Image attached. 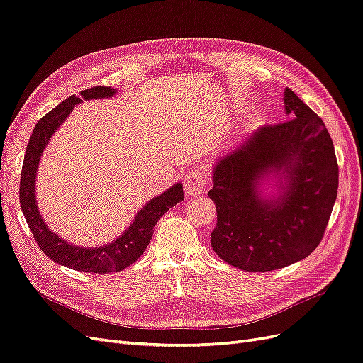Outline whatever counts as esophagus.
<instances>
[{"mask_svg":"<svg viewBox=\"0 0 363 363\" xmlns=\"http://www.w3.org/2000/svg\"><path fill=\"white\" fill-rule=\"evenodd\" d=\"M206 186H208V179H206V174L199 169L194 168L188 172L184 177V194L186 197H195V195H200L204 192Z\"/></svg>","mask_w":363,"mask_h":363,"instance_id":"1","label":"esophagus"}]
</instances>
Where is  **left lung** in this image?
<instances>
[{"mask_svg": "<svg viewBox=\"0 0 363 363\" xmlns=\"http://www.w3.org/2000/svg\"><path fill=\"white\" fill-rule=\"evenodd\" d=\"M286 122L262 126L213 166L211 200L217 206L212 249L246 272L278 270L315 250L337 197L339 166L320 117L290 88ZM277 180L275 198L260 194Z\"/></svg>", "mask_w": 363, "mask_h": 363, "instance_id": "left-lung-1", "label": "left lung"}]
</instances>
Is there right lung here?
Instances as JSON below:
<instances>
[{
    "instance_id": "right-lung-1",
    "label": "right lung",
    "mask_w": 363,
    "mask_h": 363,
    "mask_svg": "<svg viewBox=\"0 0 363 363\" xmlns=\"http://www.w3.org/2000/svg\"><path fill=\"white\" fill-rule=\"evenodd\" d=\"M114 94L116 90L111 86H93L81 91L79 96L68 97L50 113H47L43 119H39L30 135V140H28L24 155L21 182H19V203H21V211L28 228H30L39 249L48 258L56 264L79 272L111 273L121 272L131 266L148 247L152 238V229L162 215L172 206L184 200L183 184L175 183L172 188L146 203L137 212L131 226L119 238L99 247L74 246V244L67 242L61 237H57L55 232L45 226L41 213L38 211L35 182L39 159H41L48 140L52 139L55 131L67 119V116L72 113L74 105L81 104L82 101L102 99V97H111Z\"/></svg>"
}]
</instances>
